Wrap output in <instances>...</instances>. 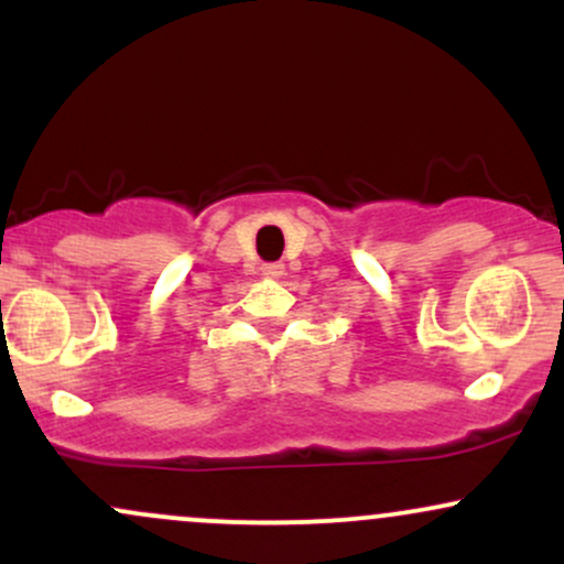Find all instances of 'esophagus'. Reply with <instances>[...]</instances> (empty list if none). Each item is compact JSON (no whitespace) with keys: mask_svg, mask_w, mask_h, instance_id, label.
<instances>
[{"mask_svg":"<svg viewBox=\"0 0 564 564\" xmlns=\"http://www.w3.org/2000/svg\"><path fill=\"white\" fill-rule=\"evenodd\" d=\"M262 275L264 278H281L283 275V264L281 262H264L262 264Z\"/></svg>","mask_w":564,"mask_h":564,"instance_id":"obj_1","label":"esophagus"}]
</instances>
